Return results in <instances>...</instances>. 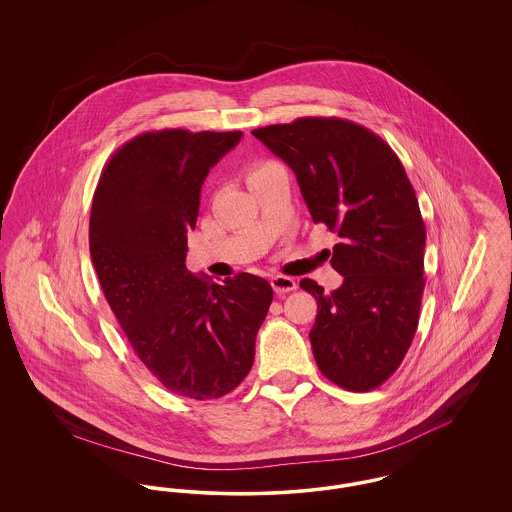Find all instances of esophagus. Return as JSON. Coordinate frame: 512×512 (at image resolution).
Returning a JSON list of instances; mask_svg holds the SVG:
<instances>
[{
    "instance_id": "esophagus-1",
    "label": "esophagus",
    "mask_w": 512,
    "mask_h": 512,
    "mask_svg": "<svg viewBox=\"0 0 512 512\" xmlns=\"http://www.w3.org/2000/svg\"><path fill=\"white\" fill-rule=\"evenodd\" d=\"M270 284H272V288H274V292L276 293L293 292V290L297 288L295 280L290 278V276H284V274H276V276H272V278H270Z\"/></svg>"
}]
</instances>
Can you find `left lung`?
<instances>
[{
    "instance_id": "8db88e82",
    "label": "left lung",
    "mask_w": 512,
    "mask_h": 512,
    "mask_svg": "<svg viewBox=\"0 0 512 512\" xmlns=\"http://www.w3.org/2000/svg\"><path fill=\"white\" fill-rule=\"evenodd\" d=\"M293 172L311 217L340 236L332 267L343 284L317 299L311 328L320 372L349 391L384 384L407 355L424 292L426 228L399 157L365 126L303 117L251 132Z\"/></svg>"
}]
</instances>
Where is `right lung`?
<instances>
[{
  "instance_id": "1",
  "label": "right lung",
  "mask_w": 512,
  "mask_h": 512,
  "mask_svg": "<svg viewBox=\"0 0 512 512\" xmlns=\"http://www.w3.org/2000/svg\"><path fill=\"white\" fill-rule=\"evenodd\" d=\"M242 132H146L99 176L90 255L101 290L138 359L172 393L219 399L242 384L272 303L265 278L213 284L186 268L201 186Z\"/></svg>"
}]
</instances>
